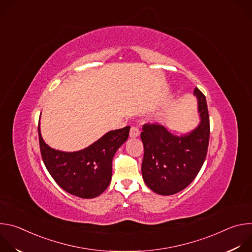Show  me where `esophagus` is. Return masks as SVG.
<instances>
[{
	"label": "esophagus",
	"instance_id": "obj_1",
	"mask_svg": "<svg viewBox=\"0 0 252 252\" xmlns=\"http://www.w3.org/2000/svg\"><path fill=\"white\" fill-rule=\"evenodd\" d=\"M139 135V128L137 126H131L129 136L130 137H136Z\"/></svg>",
	"mask_w": 252,
	"mask_h": 252
}]
</instances>
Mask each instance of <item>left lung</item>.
Instances as JSON below:
<instances>
[{"label": "left lung", "instance_id": "8db88e82", "mask_svg": "<svg viewBox=\"0 0 252 252\" xmlns=\"http://www.w3.org/2000/svg\"><path fill=\"white\" fill-rule=\"evenodd\" d=\"M201 122L188 135L176 136L158 124H145L140 137L143 143L141 172L146 185L162 195L185 189L199 172L209 142V116L205 95L197 89Z\"/></svg>", "mask_w": 252, "mask_h": 252}]
</instances>
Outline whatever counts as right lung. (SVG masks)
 Instances as JSON below:
<instances>
[{
    "mask_svg": "<svg viewBox=\"0 0 252 252\" xmlns=\"http://www.w3.org/2000/svg\"><path fill=\"white\" fill-rule=\"evenodd\" d=\"M129 127L111 130L83 151L63 153L47 145L39 125L42 158L54 181L63 190L79 197L94 198L109 187L114 156L127 139Z\"/></svg>",
    "mask_w": 252,
    "mask_h": 252,
    "instance_id": "add662e5",
    "label": "right lung"
}]
</instances>
